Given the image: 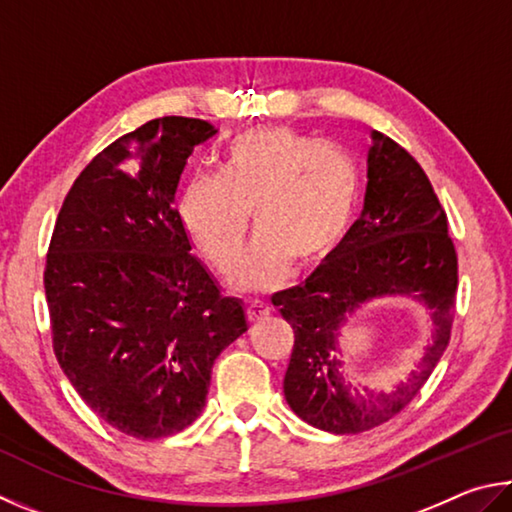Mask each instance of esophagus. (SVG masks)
Returning a JSON list of instances; mask_svg holds the SVG:
<instances>
[{
	"label": "esophagus",
	"instance_id": "34e87169",
	"mask_svg": "<svg viewBox=\"0 0 512 512\" xmlns=\"http://www.w3.org/2000/svg\"><path fill=\"white\" fill-rule=\"evenodd\" d=\"M270 312H272L270 303H265V301H261V299L249 301V306H247V317H249V321H261V319H265V317H270Z\"/></svg>",
	"mask_w": 512,
	"mask_h": 512
}]
</instances>
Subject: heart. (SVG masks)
Wrapping results in <instances>:
<instances>
[{
	"label": "heart",
	"mask_w": 512,
	"mask_h": 512,
	"mask_svg": "<svg viewBox=\"0 0 512 512\" xmlns=\"http://www.w3.org/2000/svg\"><path fill=\"white\" fill-rule=\"evenodd\" d=\"M357 173L342 150L317 146L281 125L251 128L229 141L220 177L193 175L177 200L195 247L220 272L245 242L249 211L258 236L231 279L242 290H272L292 263L324 261L353 218Z\"/></svg>",
	"instance_id": "heart-1"
}]
</instances>
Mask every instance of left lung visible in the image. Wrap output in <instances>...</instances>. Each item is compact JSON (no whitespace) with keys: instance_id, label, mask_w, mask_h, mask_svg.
<instances>
[{"instance_id":"left-lung-1","label":"left lung","mask_w":512,"mask_h":512,"mask_svg":"<svg viewBox=\"0 0 512 512\" xmlns=\"http://www.w3.org/2000/svg\"><path fill=\"white\" fill-rule=\"evenodd\" d=\"M364 209L326 265L306 285L272 299L294 330L283 393L308 425L360 434L387 423L423 389L450 344L456 301V251L447 215L418 161L382 132H371ZM405 296L430 310L433 342L410 378L391 392L357 388L347 378L338 335L375 298Z\"/></svg>"}]
</instances>
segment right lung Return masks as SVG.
<instances>
[{
	"label": "right lung",
	"mask_w": 512,
	"mask_h": 512,
	"mask_svg": "<svg viewBox=\"0 0 512 512\" xmlns=\"http://www.w3.org/2000/svg\"><path fill=\"white\" fill-rule=\"evenodd\" d=\"M211 123L164 116L89 161L53 229L44 292L53 351L87 407L152 441L202 414L218 355L245 333L179 220L186 159Z\"/></svg>",
	"instance_id": "1"
}]
</instances>
